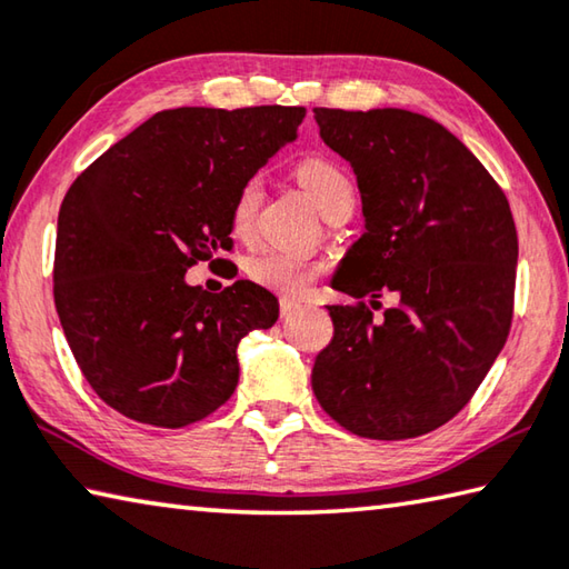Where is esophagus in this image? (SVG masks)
Masks as SVG:
<instances>
[{
    "mask_svg": "<svg viewBox=\"0 0 569 569\" xmlns=\"http://www.w3.org/2000/svg\"><path fill=\"white\" fill-rule=\"evenodd\" d=\"M301 308V301H293V298H281V318H288Z\"/></svg>",
    "mask_w": 569,
    "mask_h": 569,
    "instance_id": "34e87169",
    "label": "esophagus"
}]
</instances>
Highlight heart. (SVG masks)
Returning a JSON list of instances; mask_svg holds the SVG:
<instances>
[{
    "mask_svg": "<svg viewBox=\"0 0 569 569\" xmlns=\"http://www.w3.org/2000/svg\"><path fill=\"white\" fill-rule=\"evenodd\" d=\"M296 177H298V183L303 186V191L308 193V199L316 203V209L320 213H323L326 206L333 199H338L340 193L353 191V186H350L346 173L340 171L336 163H330L328 159H320V157L303 159L298 163ZM258 203H261V181L249 179L241 186L239 196H236V203L231 211L236 233H246L251 229ZM246 276H249L253 283L271 288L276 293L301 296L316 281V268L308 261H303L301 256L283 253V251H261L246 261Z\"/></svg>",
    "mask_w": 569,
    "mask_h": 569,
    "instance_id": "1",
    "label": "heart"
}]
</instances>
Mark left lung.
Segmentation results:
<instances>
[{
	"label": "left lung",
	"instance_id": "1",
	"mask_svg": "<svg viewBox=\"0 0 569 569\" xmlns=\"http://www.w3.org/2000/svg\"><path fill=\"white\" fill-rule=\"evenodd\" d=\"M326 147L358 179L363 236L330 286L353 298L396 293L380 320L326 306L333 338L313 392L360 438L406 440L446 426L505 346L518 231L510 203L475 153L436 119L406 109H313Z\"/></svg>",
	"mask_w": 569,
	"mask_h": 569
}]
</instances>
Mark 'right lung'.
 <instances>
[{"label": "right lung", "mask_w": 569, "mask_h": 569, "mask_svg": "<svg viewBox=\"0 0 569 569\" xmlns=\"http://www.w3.org/2000/svg\"><path fill=\"white\" fill-rule=\"evenodd\" d=\"M303 107L153 113L81 171L61 201L54 306L97 396L131 420L183 428L239 386L241 338L271 328L278 298L253 281L186 283L231 251L241 186L296 141Z\"/></svg>", "instance_id": "1"}]
</instances>
